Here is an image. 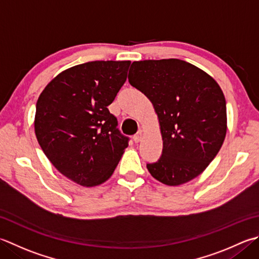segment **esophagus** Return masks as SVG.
Masks as SVG:
<instances>
[{
	"instance_id": "34e87169",
	"label": "esophagus",
	"mask_w": 259,
	"mask_h": 259,
	"mask_svg": "<svg viewBox=\"0 0 259 259\" xmlns=\"http://www.w3.org/2000/svg\"><path fill=\"white\" fill-rule=\"evenodd\" d=\"M141 138H143V131L139 130L138 133H137L135 136H134V141L136 144H138L139 141L141 140Z\"/></svg>"
}]
</instances>
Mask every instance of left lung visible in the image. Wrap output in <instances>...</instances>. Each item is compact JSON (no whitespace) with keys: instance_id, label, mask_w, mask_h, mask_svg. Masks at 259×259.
Returning a JSON list of instances; mask_svg holds the SVG:
<instances>
[{"instance_id":"left-lung-1","label":"left lung","mask_w":259,"mask_h":259,"mask_svg":"<svg viewBox=\"0 0 259 259\" xmlns=\"http://www.w3.org/2000/svg\"><path fill=\"white\" fill-rule=\"evenodd\" d=\"M129 83L153 103L163 137L151 176L176 186L195 179L219 153L227 133V106L219 84L181 59L134 62Z\"/></svg>"}]
</instances>
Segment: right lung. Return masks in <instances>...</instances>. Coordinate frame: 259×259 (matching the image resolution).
<instances>
[{
    "instance_id": "obj_1",
    "label": "right lung",
    "mask_w": 259,
    "mask_h": 259,
    "mask_svg": "<svg viewBox=\"0 0 259 259\" xmlns=\"http://www.w3.org/2000/svg\"><path fill=\"white\" fill-rule=\"evenodd\" d=\"M129 60H95L64 70L40 94L34 133L56 169L82 186L104 183L128 147L108 106L126 79Z\"/></svg>"
}]
</instances>
